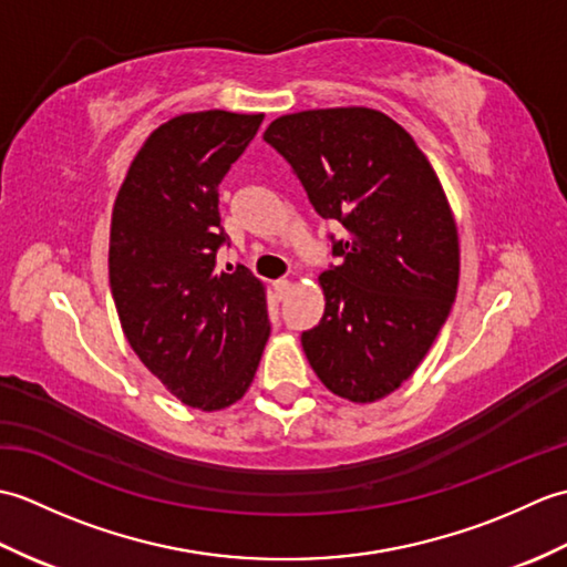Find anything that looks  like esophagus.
Here are the masks:
<instances>
[{
  "label": "esophagus",
  "instance_id": "esophagus-1",
  "mask_svg": "<svg viewBox=\"0 0 567 567\" xmlns=\"http://www.w3.org/2000/svg\"><path fill=\"white\" fill-rule=\"evenodd\" d=\"M272 287H275V295H277V299H285L287 295H290V290H292V282L290 280H277V282H272Z\"/></svg>",
  "mask_w": 567,
  "mask_h": 567
}]
</instances>
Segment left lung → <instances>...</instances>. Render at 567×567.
<instances>
[{"label":"left lung","mask_w":567,"mask_h":567,"mask_svg":"<svg viewBox=\"0 0 567 567\" xmlns=\"http://www.w3.org/2000/svg\"><path fill=\"white\" fill-rule=\"evenodd\" d=\"M262 138L292 165L331 236L327 309L302 333L309 365L358 404L394 392L429 353L457 290V228L414 138L365 106L275 118Z\"/></svg>","instance_id":"8db88e82"}]
</instances>
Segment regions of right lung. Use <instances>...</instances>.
<instances>
[{"label": "right lung", "mask_w": 567, "mask_h": 567, "mask_svg": "<svg viewBox=\"0 0 567 567\" xmlns=\"http://www.w3.org/2000/svg\"><path fill=\"white\" fill-rule=\"evenodd\" d=\"M262 114L195 112L158 126L112 214L110 287L126 341L179 402L214 412L250 388L270 336L265 287L244 265L216 272L228 236L219 183Z\"/></svg>", "instance_id": "1"}]
</instances>
